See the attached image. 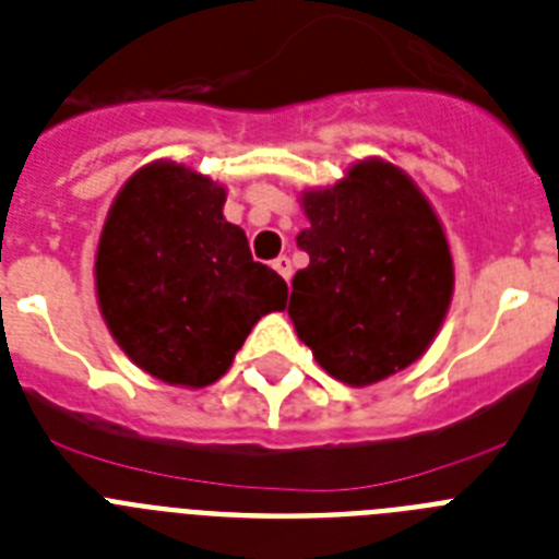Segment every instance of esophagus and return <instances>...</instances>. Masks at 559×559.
Wrapping results in <instances>:
<instances>
[{
    "mask_svg": "<svg viewBox=\"0 0 559 559\" xmlns=\"http://www.w3.org/2000/svg\"><path fill=\"white\" fill-rule=\"evenodd\" d=\"M274 271H276V274H280V276H283L285 283H288L290 274H294V265H290L288 257L280 254V257H276V260H274Z\"/></svg>",
    "mask_w": 559,
    "mask_h": 559,
    "instance_id": "1",
    "label": "esophagus"
}]
</instances>
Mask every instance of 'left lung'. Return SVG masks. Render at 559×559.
<instances>
[{
	"mask_svg": "<svg viewBox=\"0 0 559 559\" xmlns=\"http://www.w3.org/2000/svg\"><path fill=\"white\" fill-rule=\"evenodd\" d=\"M288 317L333 379L367 388L421 359L450 311L447 234L399 166L367 157L328 189H305Z\"/></svg>",
	"mask_w": 559,
	"mask_h": 559,
	"instance_id": "8db88e82",
	"label": "left lung"
}]
</instances>
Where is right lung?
<instances>
[{"label": "right lung", "instance_id": "1", "mask_svg": "<svg viewBox=\"0 0 559 559\" xmlns=\"http://www.w3.org/2000/svg\"><path fill=\"white\" fill-rule=\"evenodd\" d=\"M223 203L226 186L155 160L123 183L102 228L95 294L104 322L143 373L166 384H214L251 328L288 299L283 276L251 260Z\"/></svg>", "mask_w": 559, "mask_h": 559}]
</instances>
